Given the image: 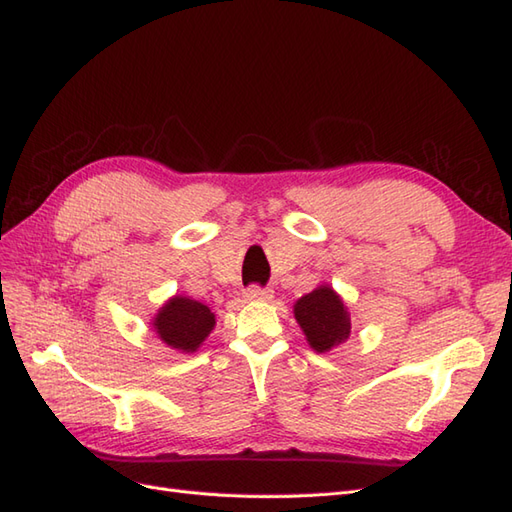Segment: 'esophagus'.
Instances as JSON below:
<instances>
[{"label": "esophagus", "mask_w": 512, "mask_h": 512, "mask_svg": "<svg viewBox=\"0 0 512 512\" xmlns=\"http://www.w3.org/2000/svg\"><path fill=\"white\" fill-rule=\"evenodd\" d=\"M244 296L246 301H270L272 296H275V292L268 288H259V285H251V288L244 292Z\"/></svg>", "instance_id": "obj_1"}]
</instances>
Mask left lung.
<instances>
[{
	"label": "left lung",
	"instance_id": "1",
	"mask_svg": "<svg viewBox=\"0 0 512 512\" xmlns=\"http://www.w3.org/2000/svg\"><path fill=\"white\" fill-rule=\"evenodd\" d=\"M294 318L303 329L305 340L316 353L340 347L351 336V316L342 296L329 283L301 296L294 303Z\"/></svg>",
	"mask_w": 512,
	"mask_h": 512
}]
</instances>
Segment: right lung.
<instances>
[{"mask_svg":"<svg viewBox=\"0 0 512 512\" xmlns=\"http://www.w3.org/2000/svg\"><path fill=\"white\" fill-rule=\"evenodd\" d=\"M150 327L170 349L178 353H196L216 327V314L205 303L174 294L152 316Z\"/></svg>","mask_w":512,"mask_h":512,"instance_id":"add662e5","label":"right lung"}]
</instances>
